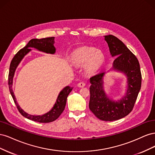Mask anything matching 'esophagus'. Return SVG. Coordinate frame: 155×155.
<instances>
[{"mask_svg": "<svg viewBox=\"0 0 155 155\" xmlns=\"http://www.w3.org/2000/svg\"><path fill=\"white\" fill-rule=\"evenodd\" d=\"M85 85H86V83L85 82H84V81H81V82H79L78 84V87H83L85 86Z\"/></svg>", "mask_w": 155, "mask_h": 155, "instance_id": "esophagus-1", "label": "esophagus"}]
</instances>
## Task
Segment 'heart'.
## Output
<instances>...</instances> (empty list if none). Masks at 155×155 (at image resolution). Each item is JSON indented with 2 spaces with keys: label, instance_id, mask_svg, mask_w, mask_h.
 Instances as JSON below:
<instances>
[{
  "label": "heart",
  "instance_id": "1",
  "mask_svg": "<svg viewBox=\"0 0 155 155\" xmlns=\"http://www.w3.org/2000/svg\"><path fill=\"white\" fill-rule=\"evenodd\" d=\"M72 56L74 64L78 65L86 64V69L89 72H96L104 61V53L92 46H81L75 50Z\"/></svg>",
  "mask_w": 155,
  "mask_h": 155
}]
</instances>
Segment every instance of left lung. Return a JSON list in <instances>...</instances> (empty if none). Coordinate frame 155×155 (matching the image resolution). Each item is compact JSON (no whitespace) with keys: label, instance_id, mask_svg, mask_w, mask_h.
<instances>
[{"label":"left lung","instance_id":"8db88e82","mask_svg":"<svg viewBox=\"0 0 155 155\" xmlns=\"http://www.w3.org/2000/svg\"><path fill=\"white\" fill-rule=\"evenodd\" d=\"M112 57L113 69L124 73L127 77V90L125 96L119 101L109 99L103 88L101 72L90 78L89 109L98 119L103 121H114L124 118L132 111L141 88L142 74L138 60L122 41L116 37L105 36Z\"/></svg>","mask_w":155,"mask_h":155}]
</instances>
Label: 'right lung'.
I'll use <instances>...</instances> for the list:
<instances>
[{
  "label": "right lung",
  "instance_id": "obj_1",
  "mask_svg": "<svg viewBox=\"0 0 155 155\" xmlns=\"http://www.w3.org/2000/svg\"><path fill=\"white\" fill-rule=\"evenodd\" d=\"M54 39H55L54 37H46V38H43L40 39H31L28 42V43L24 48L21 49L15 55V56H14L10 63V71H9V75H8L9 89H10V94L13 97L14 102H15L18 112H19L23 116L25 117V118L33 121H37V122H39V123L51 122V121H54L56 119H58L59 118L64 109L65 105H66V103H67V97L70 94V92L72 91L73 88L70 87L69 86H67L65 88H64L59 93L57 101H56V103L54 105V107L51 109L50 111L47 112L46 114L42 116L30 115L23 110L17 103L15 96H14L13 91L12 90L13 78L14 73H15V70L18 64H19V63L21 62V61L23 58H24V56L31 50L30 48L31 47L35 48L37 50H39V51H44V52H46V53L54 54L55 51V48L54 46V44L55 43Z\"/></svg>",
  "mask_w": 155,
  "mask_h": 155
}]
</instances>
